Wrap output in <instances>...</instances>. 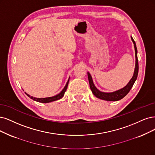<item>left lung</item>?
<instances>
[{
	"instance_id": "1",
	"label": "left lung",
	"mask_w": 155,
	"mask_h": 155,
	"mask_svg": "<svg viewBox=\"0 0 155 155\" xmlns=\"http://www.w3.org/2000/svg\"><path fill=\"white\" fill-rule=\"evenodd\" d=\"M131 41H132V42L134 43L135 51V70H134V75L132 78H131V80L127 84V85L124 87H123L122 89H120L117 91H114V92H112V93H105V92H101V91H100L96 87V86L94 84L92 77H91V74L89 72H87V76H88L90 88L91 91H92L93 94L96 97V98L101 100H106V101H118L119 100H121L122 98H123L124 97L130 92V89L133 87V85L137 80V75H138L139 63H138V58H137V49L136 47V44L133 38L131 36Z\"/></svg>"
}]
</instances>
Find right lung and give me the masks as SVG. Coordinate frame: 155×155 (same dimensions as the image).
Here are the masks:
<instances>
[{
    "label": "right lung",
    "instance_id": "obj_1",
    "mask_svg": "<svg viewBox=\"0 0 155 155\" xmlns=\"http://www.w3.org/2000/svg\"><path fill=\"white\" fill-rule=\"evenodd\" d=\"M69 81H70V78H69L68 81L65 85V87H64V89H63L62 90L61 92L60 93H59L58 94H57L54 96H51V97H48V98H35V97H33V96H30L29 94H28L27 93H25L27 96L29 97V98H31L32 100L36 101H38V102H40V103H45V104H47V103H50V102H51V101H56V100H60L61 98H62L63 96H64V93L66 92V91L68 88V83H69Z\"/></svg>",
    "mask_w": 155,
    "mask_h": 155
}]
</instances>
